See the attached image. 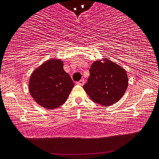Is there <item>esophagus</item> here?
<instances>
[{
    "mask_svg": "<svg viewBox=\"0 0 159 159\" xmlns=\"http://www.w3.org/2000/svg\"><path fill=\"white\" fill-rule=\"evenodd\" d=\"M77 84L78 85H83L84 84V79H81L80 80H79V82H77Z\"/></svg>",
    "mask_w": 159,
    "mask_h": 159,
    "instance_id": "1",
    "label": "esophagus"
}]
</instances>
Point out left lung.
<instances>
[{
    "label": "left lung",
    "instance_id": "1",
    "mask_svg": "<svg viewBox=\"0 0 159 159\" xmlns=\"http://www.w3.org/2000/svg\"><path fill=\"white\" fill-rule=\"evenodd\" d=\"M90 76L84 89L93 102L110 106L125 94L128 86L126 70L109 59L95 61L89 70Z\"/></svg>",
    "mask_w": 159,
    "mask_h": 159
}]
</instances>
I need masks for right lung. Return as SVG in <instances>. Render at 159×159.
<instances>
[{
	"label": "right lung",
	"instance_id": "obj_1",
	"mask_svg": "<svg viewBox=\"0 0 159 159\" xmlns=\"http://www.w3.org/2000/svg\"><path fill=\"white\" fill-rule=\"evenodd\" d=\"M74 86V81L63 69V62L56 59L49 60L35 70L29 83L33 99L49 110L64 104Z\"/></svg>",
	"mask_w": 159,
	"mask_h": 159
}]
</instances>
